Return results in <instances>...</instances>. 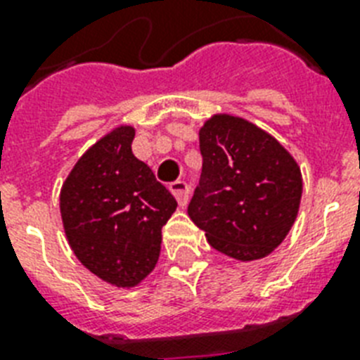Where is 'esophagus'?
I'll return each instance as SVG.
<instances>
[{
	"instance_id": "34e87169",
	"label": "esophagus",
	"mask_w": 360,
	"mask_h": 360,
	"mask_svg": "<svg viewBox=\"0 0 360 360\" xmlns=\"http://www.w3.org/2000/svg\"><path fill=\"white\" fill-rule=\"evenodd\" d=\"M168 188L181 207H185L186 202H188V185H186L185 181H174V183H169Z\"/></svg>"
}]
</instances>
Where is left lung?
Instances as JSON below:
<instances>
[{"label":"left lung","instance_id":"left-lung-1","mask_svg":"<svg viewBox=\"0 0 360 360\" xmlns=\"http://www.w3.org/2000/svg\"><path fill=\"white\" fill-rule=\"evenodd\" d=\"M202 179L188 217L214 250L239 262L269 256L295 224L301 168L267 130L213 114L200 129Z\"/></svg>","mask_w":360,"mask_h":360}]
</instances>
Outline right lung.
Listing matches in <instances>:
<instances>
[{"mask_svg":"<svg viewBox=\"0 0 360 360\" xmlns=\"http://www.w3.org/2000/svg\"><path fill=\"white\" fill-rule=\"evenodd\" d=\"M136 130L117 124L82 155L63 181L59 211L75 256L95 276L130 290L151 274L175 198L132 155Z\"/></svg>","mask_w":360,"mask_h":360,"instance_id":"add662e5","label":"right lung"}]
</instances>
